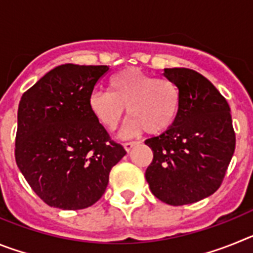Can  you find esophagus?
I'll return each instance as SVG.
<instances>
[{
	"label": "esophagus",
	"mask_w": 253,
	"mask_h": 253,
	"mask_svg": "<svg viewBox=\"0 0 253 253\" xmlns=\"http://www.w3.org/2000/svg\"><path fill=\"white\" fill-rule=\"evenodd\" d=\"M137 144H139V142H126V143H124L125 151H126V152L131 151V148L137 146Z\"/></svg>",
	"instance_id": "34e87169"
}]
</instances>
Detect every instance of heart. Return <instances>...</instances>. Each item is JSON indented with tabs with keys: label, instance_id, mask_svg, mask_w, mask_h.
<instances>
[{
	"label": "heart",
	"instance_id": "1",
	"mask_svg": "<svg viewBox=\"0 0 253 253\" xmlns=\"http://www.w3.org/2000/svg\"><path fill=\"white\" fill-rule=\"evenodd\" d=\"M88 109L106 130L115 131L126 109L130 118L128 133L147 130L162 134L175 125L181 110V92L169 78H156L138 68H126L109 81V92L95 91Z\"/></svg>",
	"mask_w": 253,
	"mask_h": 253
}]
</instances>
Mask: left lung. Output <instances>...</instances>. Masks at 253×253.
I'll use <instances>...</instances> for the list:
<instances>
[{
	"label": "left lung",
	"mask_w": 253,
	"mask_h": 253,
	"mask_svg": "<svg viewBox=\"0 0 253 253\" xmlns=\"http://www.w3.org/2000/svg\"><path fill=\"white\" fill-rule=\"evenodd\" d=\"M181 92L175 125L146 140L153 160L146 171L152 194L169 205L193 204L222 185L236 148L231 109L214 84L189 68H165Z\"/></svg>",
	"instance_id": "8db88e82"
}]
</instances>
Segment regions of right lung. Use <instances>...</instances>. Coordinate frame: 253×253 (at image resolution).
Here are the masks:
<instances>
[{
	"instance_id": "add662e5",
	"label": "right lung",
	"mask_w": 253,
	"mask_h": 253,
	"mask_svg": "<svg viewBox=\"0 0 253 253\" xmlns=\"http://www.w3.org/2000/svg\"><path fill=\"white\" fill-rule=\"evenodd\" d=\"M107 66L62 64L30 87L19 104L15 158L30 187L49 207L84 209L106 190L126 152L88 109Z\"/></svg>"
}]
</instances>
